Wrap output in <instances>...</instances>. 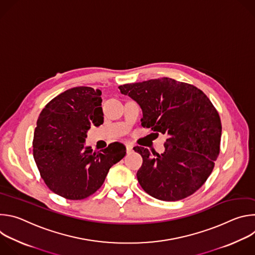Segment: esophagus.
I'll return each instance as SVG.
<instances>
[{
  "instance_id": "34e87169",
  "label": "esophagus",
  "mask_w": 255,
  "mask_h": 255,
  "mask_svg": "<svg viewBox=\"0 0 255 255\" xmlns=\"http://www.w3.org/2000/svg\"><path fill=\"white\" fill-rule=\"evenodd\" d=\"M126 149H127V152L130 153L133 150V145L131 143H126Z\"/></svg>"
}]
</instances>
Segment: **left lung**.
<instances>
[{
    "label": "left lung",
    "instance_id": "8db88e82",
    "mask_svg": "<svg viewBox=\"0 0 255 255\" xmlns=\"http://www.w3.org/2000/svg\"><path fill=\"white\" fill-rule=\"evenodd\" d=\"M142 109L141 125L165 134L161 154L136 146L143 158L137 171L141 188L161 201H178L197 192L220 153L222 125L209 98L193 85L169 78L119 87Z\"/></svg>",
    "mask_w": 255,
    "mask_h": 255
}]
</instances>
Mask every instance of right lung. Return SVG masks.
Here are the masks:
<instances>
[{"label":"right lung","instance_id":"add662e5","mask_svg":"<svg viewBox=\"0 0 255 255\" xmlns=\"http://www.w3.org/2000/svg\"><path fill=\"white\" fill-rule=\"evenodd\" d=\"M101 95L90 87L61 93L44 107L34 131L33 157L40 175L50 191L67 200L96 193L126 154L120 142L99 152L85 147L88 130L104 122Z\"/></svg>","mask_w":255,"mask_h":255}]
</instances>
